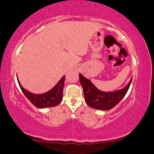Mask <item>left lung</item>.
<instances>
[{
	"label": "left lung",
	"mask_w": 154,
	"mask_h": 154,
	"mask_svg": "<svg viewBox=\"0 0 154 154\" xmlns=\"http://www.w3.org/2000/svg\"><path fill=\"white\" fill-rule=\"evenodd\" d=\"M132 79L123 89L113 92H104L96 88L90 80L79 73L80 83L83 89L85 102L91 108L103 111L110 110L121 102L129 89Z\"/></svg>",
	"instance_id": "8db88e82"
}]
</instances>
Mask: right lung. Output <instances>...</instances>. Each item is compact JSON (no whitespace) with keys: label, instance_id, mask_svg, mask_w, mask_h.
Masks as SVG:
<instances>
[{"label":"right lung","instance_id":"1","mask_svg":"<svg viewBox=\"0 0 154 154\" xmlns=\"http://www.w3.org/2000/svg\"><path fill=\"white\" fill-rule=\"evenodd\" d=\"M17 81L23 93L37 108L43 109L47 108V107L56 106L62 102L65 76H63L51 90L42 94H34L28 91L22 87L20 81H19L18 78Z\"/></svg>","mask_w":154,"mask_h":154}]
</instances>
